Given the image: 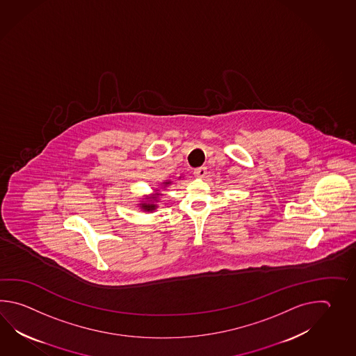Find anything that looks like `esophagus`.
I'll return each mask as SVG.
<instances>
[{"instance_id": "obj_1", "label": "esophagus", "mask_w": 356, "mask_h": 356, "mask_svg": "<svg viewBox=\"0 0 356 356\" xmlns=\"http://www.w3.org/2000/svg\"><path fill=\"white\" fill-rule=\"evenodd\" d=\"M206 173H207V169L204 167L197 168V169H195V172H193V175L197 178H204Z\"/></svg>"}]
</instances>
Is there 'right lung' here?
Returning <instances> with one entry per match:
<instances>
[{
    "instance_id": "1",
    "label": "right lung",
    "mask_w": 356,
    "mask_h": 356,
    "mask_svg": "<svg viewBox=\"0 0 356 356\" xmlns=\"http://www.w3.org/2000/svg\"><path fill=\"white\" fill-rule=\"evenodd\" d=\"M179 178H181V177H179ZM169 184H172V181H163V183H160V187L154 189V193H152L150 196H144L141 198L140 204H137V207L145 212L155 211V210L159 207V206H158V204H159V197L163 196V193H161L160 189H167Z\"/></svg>"
}]
</instances>
